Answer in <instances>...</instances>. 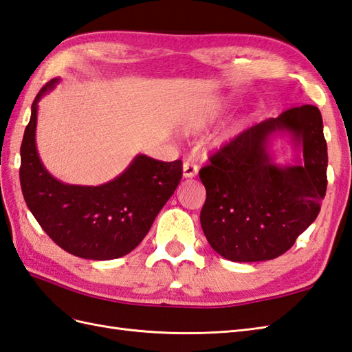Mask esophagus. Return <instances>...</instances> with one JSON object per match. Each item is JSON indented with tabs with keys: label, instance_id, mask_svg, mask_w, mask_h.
<instances>
[{
	"label": "esophagus",
	"instance_id": "obj_1",
	"mask_svg": "<svg viewBox=\"0 0 352 352\" xmlns=\"http://www.w3.org/2000/svg\"><path fill=\"white\" fill-rule=\"evenodd\" d=\"M198 166L195 165V163L190 162H184L183 163V177L184 178H195L198 175Z\"/></svg>",
	"mask_w": 352,
	"mask_h": 352
}]
</instances>
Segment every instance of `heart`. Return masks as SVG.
I'll use <instances>...</instances> for the list:
<instances>
[{
  "mask_svg": "<svg viewBox=\"0 0 352 352\" xmlns=\"http://www.w3.org/2000/svg\"><path fill=\"white\" fill-rule=\"evenodd\" d=\"M231 106V99L226 96H213L202 99L196 103L190 112L187 113L184 121V129L187 132H202V130L213 126L216 121L222 118ZM243 122L234 120L226 122V124L219 130L216 135V144L222 145L232 141V139L241 132Z\"/></svg>",
  "mask_w": 352,
  "mask_h": 352,
  "instance_id": "heart-1",
  "label": "heart"
}]
</instances>
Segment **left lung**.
Listing matches in <instances>:
<instances>
[{
    "mask_svg": "<svg viewBox=\"0 0 352 352\" xmlns=\"http://www.w3.org/2000/svg\"><path fill=\"white\" fill-rule=\"evenodd\" d=\"M288 137L291 162H276L274 141ZM199 170L207 199L201 226L210 246L234 263L280 256L314 223L327 190L322 117L312 104L248 129Z\"/></svg>",
    "mask_w": 352,
    "mask_h": 352,
    "instance_id": "left-lung-1",
    "label": "left lung"
}]
</instances>
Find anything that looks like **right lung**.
Segmentation results:
<instances>
[{
  "label": "right lung",
  "mask_w": 352,
  "mask_h": 352,
  "mask_svg": "<svg viewBox=\"0 0 352 352\" xmlns=\"http://www.w3.org/2000/svg\"><path fill=\"white\" fill-rule=\"evenodd\" d=\"M47 82L31 104L21 145V187L27 206L43 231L72 255L108 261L132 252L148 234L159 211L182 179V160L159 162L138 154L108 183H63L45 168L36 144L38 102L56 87Z\"/></svg>",
  "instance_id": "add662e5"
}]
</instances>
